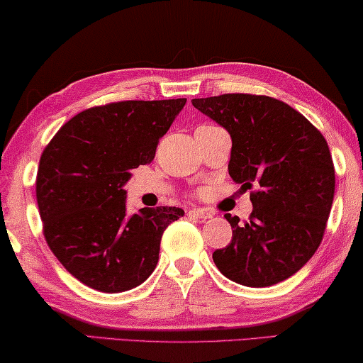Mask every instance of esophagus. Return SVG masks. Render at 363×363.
<instances>
[{
  "instance_id": "34e87169",
  "label": "esophagus",
  "mask_w": 363,
  "mask_h": 363,
  "mask_svg": "<svg viewBox=\"0 0 363 363\" xmlns=\"http://www.w3.org/2000/svg\"><path fill=\"white\" fill-rule=\"evenodd\" d=\"M189 215L196 216V218H200V220H207L213 216V213L207 208H192V210H189Z\"/></svg>"
}]
</instances>
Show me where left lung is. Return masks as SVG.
Instances as JSON below:
<instances>
[{"instance_id": "8db88e82", "label": "left lung", "mask_w": 363, "mask_h": 363, "mask_svg": "<svg viewBox=\"0 0 363 363\" xmlns=\"http://www.w3.org/2000/svg\"><path fill=\"white\" fill-rule=\"evenodd\" d=\"M192 106L228 130L231 179L252 189L250 220L225 215L233 238L213 252L215 266L246 286L291 277L321 245L331 213L336 172L326 140L298 111L269 96L221 94Z\"/></svg>"}]
</instances>
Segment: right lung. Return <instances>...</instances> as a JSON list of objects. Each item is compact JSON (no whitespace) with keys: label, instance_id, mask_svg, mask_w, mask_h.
<instances>
[{"label":"right lung","instance_id":"1","mask_svg":"<svg viewBox=\"0 0 363 363\" xmlns=\"http://www.w3.org/2000/svg\"><path fill=\"white\" fill-rule=\"evenodd\" d=\"M187 99L121 101L79 112L40 156L35 194L43 236L62 266L91 289L118 294L147 280L167 225L182 208L127 216L130 171L155 160Z\"/></svg>","mask_w":363,"mask_h":363}]
</instances>
